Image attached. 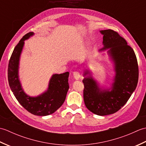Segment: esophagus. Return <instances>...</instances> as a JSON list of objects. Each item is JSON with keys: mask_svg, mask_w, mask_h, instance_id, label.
Returning <instances> with one entry per match:
<instances>
[{"mask_svg": "<svg viewBox=\"0 0 146 146\" xmlns=\"http://www.w3.org/2000/svg\"><path fill=\"white\" fill-rule=\"evenodd\" d=\"M73 76L76 80H78L81 78V75L78 71H74L73 72Z\"/></svg>", "mask_w": 146, "mask_h": 146, "instance_id": "34e87169", "label": "esophagus"}]
</instances>
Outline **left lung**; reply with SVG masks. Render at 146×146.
Segmentation results:
<instances>
[{
	"instance_id": "1",
	"label": "left lung",
	"mask_w": 146,
	"mask_h": 146,
	"mask_svg": "<svg viewBox=\"0 0 146 146\" xmlns=\"http://www.w3.org/2000/svg\"><path fill=\"white\" fill-rule=\"evenodd\" d=\"M100 33L104 45L101 50L109 49L108 52L115 63L114 83L110 91L102 90L92 76L86 77L83 80V99L90 111L104 116L117 112L127 103L137 86L139 67L135 52L124 38L111 29ZM88 74L90 73L85 71L84 75Z\"/></svg>"
}]
</instances>
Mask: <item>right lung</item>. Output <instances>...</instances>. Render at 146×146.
Instances as JSON below:
<instances>
[{"label": "right lung", "mask_w": 146, "mask_h": 146, "mask_svg": "<svg viewBox=\"0 0 146 146\" xmlns=\"http://www.w3.org/2000/svg\"><path fill=\"white\" fill-rule=\"evenodd\" d=\"M33 35L32 32L26 34L15 47L9 62L8 82L15 97L26 110L35 115L46 116L53 113L64 103L69 89V72L52 75L48 90L39 97H31L24 92L18 78L19 61L24 41Z\"/></svg>", "instance_id": "right-lung-1"}]
</instances>
